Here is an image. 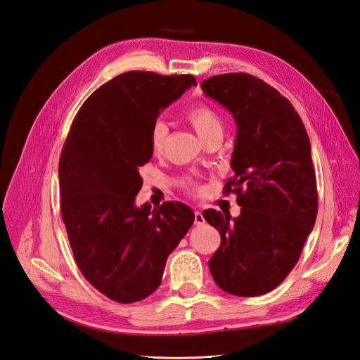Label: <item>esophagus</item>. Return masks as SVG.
Instances as JSON below:
<instances>
[{"label":"esophagus","mask_w":360,"mask_h":360,"mask_svg":"<svg viewBox=\"0 0 360 360\" xmlns=\"http://www.w3.org/2000/svg\"><path fill=\"white\" fill-rule=\"evenodd\" d=\"M206 223L202 212H194V224L195 226H203Z\"/></svg>","instance_id":"obj_1"}]
</instances>
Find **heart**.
Listing matches in <instances>:
<instances>
[{
  "mask_svg": "<svg viewBox=\"0 0 360 360\" xmlns=\"http://www.w3.org/2000/svg\"><path fill=\"white\" fill-rule=\"evenodd\" d=\"M184 115L191 127L203 140H207L209 137L219 133L221 134L223 131V120L220 114L206 103H197L191 105ZM167 133L169 127L162 120H158V122L153 124L150 131V147L154 154H160L165 150Z\"/></svg>",
  "mask_w": 360,
  "mask_h": 360,
  "instance_id": "heart-1",
  "label": "heart"
}]
</instances>
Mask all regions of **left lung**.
I'll list each match as a JSON object with an SVG mask.
<instances>
[{
  "instance_id": "obj_1",
  "label": "left lung",
  "mask_w": 360,
  "mask_h": 360,
  "mask_svg": "<svg viewBox=\"0 0 360 360\" xmlns=\"http://www.w3.org/2000/svg\"><path fill=\"white\" fill-rule=\"evenodd\" d=\"M202 90L234 117L237 136L230 177L242 213L205 210L221 242L209 269L217 286L253 297L281 285L296 266L317 216L310 141L292 103L246 72L213 75Z\"/></svg>"
}]
</instances>
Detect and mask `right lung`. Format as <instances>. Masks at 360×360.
Instances as JSON below:
<instances>
[{
  "label": "right lung",
  "instance_id": "right-lung-1",
  "mask_svg": "<svg viewBox=\"0 0 360 360\" xmlns=\"http://www.w3.org/2000/svg\"><path fill=\"white\" fill-rule=\"evenodd\" d=\"M191 74L127 71L98 87L78 110L63 146L61 216L74 260L108 299L134 303L162 283L169 255L194 221L180 202L136 207L150 162V131L163 108L188 87Z\"/></svg>",
  "mask_w": 360,
  "mask_h": 360
}]
</instances>
